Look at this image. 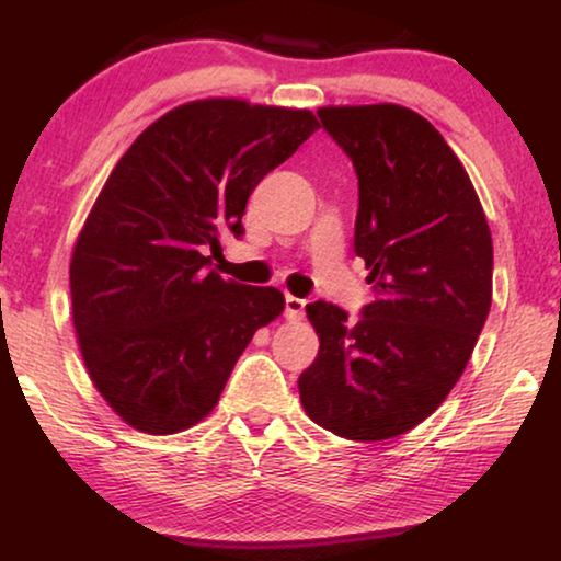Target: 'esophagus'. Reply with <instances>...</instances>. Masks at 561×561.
<instances>
[{
    "label": "esophagus",
    "instance_id": "esophagus-1",
    "mask_svg": "<svg viewBox=\"0 0 561 561\" xmlns=\"http://www.w3.org/2000/svg\"><path fill=\"white\" fill-rule=\"evenodd\" d=\"M306 311V298L286 296V319L288 321H301Z\"/></svg>",
    "mask_w": 561,
    "mask_h": 561
}]
</instances>
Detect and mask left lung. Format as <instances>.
Listing matches in <instances>:
<instances>
[{
    "label": "left lung",
    "mask_w": 561,
    "mask_h": 561,
    "mask_svg": "<svg viewBox=\"0 0 561 561\" xmlns=\"http://www.w3.org/2000/svg\"><path fill=\"white\" fill-rule=\"evenodd\" d=\"M317 114L357 173L355 252L373 301L357 319L329 301L306 306L321 344L298 393L327 432L382 442L432 416L462 375L493 298V240L432 122L398 104Z\"/></svg>",
    "instance_id": "1"
}]
</instances>
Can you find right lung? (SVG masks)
Listing matches in <instances>:
<instances>
[{"instance_id": "add662e5", "label": "right lung", "mask_w": 561, "mask_h": 561, "mask_svg": "<svg viewBox=\"0 0 561 561\" xmlns=\"http://www.w3.org/2000/svg\"><path fill=\"white\" fill-rule=\"evenodd\" d=\"M311 112L191 102L145 129L114 165L71 260L87 370L129 426L175 434L217 405L278 288L209 271L219 237L244 234L248 198L317 129Z\"/></svg>"}]
</instances>
